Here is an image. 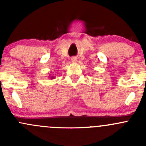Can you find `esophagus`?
Segmentation results:
<instances>
[{
  "instance_id": "1",
  "label": "esophagus",
  "mask_w": 146,
  "mask_h": 146,
  "mask_svg": "<svg viewBox=\"0 0 146 146\" xmlns=\"http://www.w3.org/2000/svg\"><path fill=\"white\" fill-rule=\"evenodd\" d=\"M70 61H71V62L73 63H76V61H77V58H76V57H72Z\"/></svg>"
}]
</instances>
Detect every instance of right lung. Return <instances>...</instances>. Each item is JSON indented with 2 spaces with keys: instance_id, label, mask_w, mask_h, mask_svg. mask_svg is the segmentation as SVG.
Listing matches in <instances>:
<instances>
[{
  "instance_id": "obj_1",
  "label": "right lung",
  "mask_w": 146,
  "mask_h": 146,
  "mask_svg": "<svg viewBox=\"0 0 146 146\" xmlns=\"http://www.w3.org/2000/svg\"><path fill=\"white\" fill-rule=\"evenodd\" d=\"M48 79H50V80H53V79H55L56 76H52L51 74H49L48 76Z\"/></svg>"
}]
</instances>
